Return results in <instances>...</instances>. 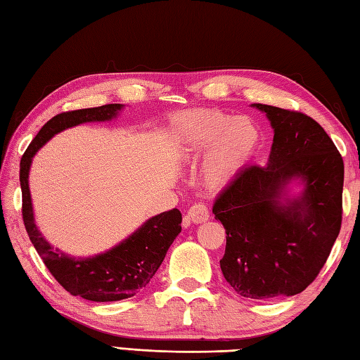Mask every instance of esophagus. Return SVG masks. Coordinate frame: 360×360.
Instances as JSON below:
<instances>
[{
    "instance_id": "34e87169",
    "label": "esophagus",
    "mask_w": 360,
    "mask_h": 360,
    "mask_svg": "<svg viewBox=\"0 0 360 360\" xmlns=\"http://www.w3.org/2000/svg\"><path fill=\"white\" fill-rule=\"evenodd\" d=\"M187 217L193 221V223H204V221H207L210 217V212L209 209L205 207L204 204H195L190 207V210L187 212Z\"/></svg>"
}]
</instances>
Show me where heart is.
Segmentation results:
<instances>
[{
	"mask_svg": "<svg viewBox=\"0 0 360 360\" xmlns=\"http://www.w3.org/2000/svg\"><path fill=\"white\" fill-rule=\"evenodd\" d=\"M173 148L181 159L195 160L209 151L204 179L221 186L248 164L262 141L255 120L232 116L219 110H190L178 112L170 122Z\"/></svg>",
	"mask_w": 360,
	"mask_h": 360,
	"instance_id": "obj_1",
	"label": "heart"
}]
</instances>
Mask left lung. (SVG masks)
Returning a JSON list of instances; mask_svg holds the SVG:
<instances>
[{"label": "left lung", "mask_w": 360, "mask_h": 360, "mask_svg": "<svg viewBox=\"0 0 360 360\" xmlns=\"http://www.w3.org/2000/svg\"><path fill=\"white\" fill-rule=\"evenodd\" d=\"M274 142L266 167L249 165L213 204L226 229L221 271L236 294L257 300L300 294L326 263L342 224L343 159L314 119L254 103ZM302 182L300 197L287 186Z\"/></svg>", "instance_id": "left-lung-1"}]
</instances>
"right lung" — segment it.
<instances>
[{
  "label": "right lung",
  "instance_id": "add662e5",
  "mask_svg": "<svg viewBox=\"0 0 360 360\" xmlns=\"http://www.w3.org/2000/svg\"><path fill=\"white\" fill-rule=\"evenodd\" d=\"M122 108L124 105L110 103L57 114L38 131L20 162L22 221L30 241L53 278L71 295H80L91 302L124 300L147 286L162 264L168 248L181 232V212L173 209L150 218L128 238L103 254L86 258L71 257L57 248L53 249L38 231L29 192V170L35 153L51 137L86 122L116 119Z\"/></svg>",
  "mask_w": 360,
  "mask_h": 360
}]
</instances>
